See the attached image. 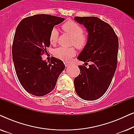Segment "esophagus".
Returning a JSON list of instances; mask_svg holds the SVG:
<instances>
[{"label": "esophagus", "mask_w": 134, "mask_h": 134, "mask_svg": "<svg viewBox=\"0 0 134 134\" xmlns=\"http://www.w3.org/2000/svg\"><path fill=\"white\" fill-rule=\"evenodd\" d=\"M65 66H66V67H68V66L69 65V64L66 63H65Z\"/></svg>", "instance_id": "1"}]
</instances>
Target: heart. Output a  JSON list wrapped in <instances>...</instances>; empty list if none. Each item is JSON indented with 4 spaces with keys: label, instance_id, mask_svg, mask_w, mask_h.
<instances>
[{
    "label": "heart",
    "instance_id": "1",
    "mask_svg": "<svg viewBox=\"0 0 134 134\" xmlns=\"http://www.w3.org/2000/svg\"><path fill=\"white\" fill-rule=\"evenodd\" d=\"M62 30L69 34L72 38V45L77 49H82L86 46L88 43V36L83 32V29L79 24L72 21L65 22L62 26ZM59 33L55 28L52 29L49 35V41L52 44H55L58 41ZM76 51L73 47L65 48L58 47L54 51V55L63 61H68L75 55Z\"/></svg>",
    "mask_w": 134,
    "mask_h": 134
}]
</instances>
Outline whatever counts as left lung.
Instances as JSON below:
<instances>
[{
  "label": "left lung",
  "mask_w": 134,
  "mask_h": 134,
  "mask_svg": "<svg viewBox=\"0 0 134 134\" xmlns=\"http://www.w3.org/2000/svg\"><path fill=\"white\" fill-rule=\"evenodd\" d=\"M83 24L88 34V43L77 59L85 62L78 66L80 74L74 80L78 96L86 100L100 98L110 85L117 66L118 39L112 27L94 16L74 17ZM88 62L91 63L87 67Z\"/></svg>",
  "instance_id": "left-lung-1"
}]
</instances>
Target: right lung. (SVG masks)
I'll list each match as a JSON object with an SVG mask.
<instances>
[{
  "label": "right lung",
  "mask_w": 134,
  "mask_h": 134,
  "mask_svg": "<svg viewBox=\"0 0 134 134\" xmlns=\"http://www.w3.org/2000/svg\"><path fill=\"white\" fill-rule=\"evenodd\" d=\"M64 20L49 14H36L24 18L16 27L12 46L14 68L21 85L34 96L51 92L65 69L61 60L52 57L48 63L41 57L50 46L51 31Z\"/></svg>",
  "instance_id": "obj_1"
}]
</instances>
